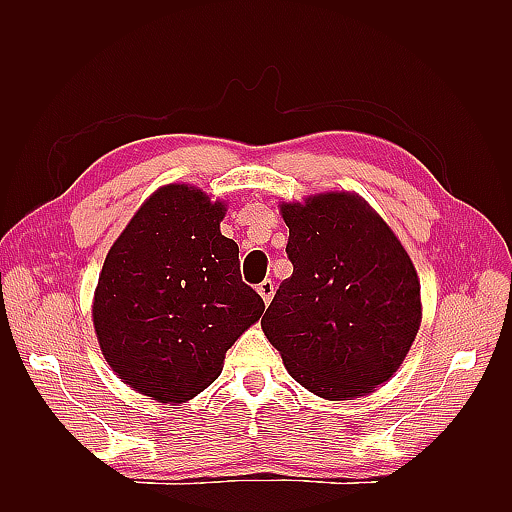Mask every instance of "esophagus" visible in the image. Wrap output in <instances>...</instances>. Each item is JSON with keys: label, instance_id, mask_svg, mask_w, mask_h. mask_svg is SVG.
Segmentation results:
<instances>
[{"label": "esophagus", "instance_id": "obj_1", "mask_svg": "<svg viewBox=\"0 0 512 512\" xmlns=\"http://www.w3.org/2000/svg\"><path fill=\"white\" fill-rule=\"evenodd\" d=\"M273 292H275V286H273L271 280H265V282L258 284V294H260L262 301H265V303H271Z\"/></svg>", "mask_w": 512, "mask_h": 512}]
</instances>
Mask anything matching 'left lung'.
<instances>
[{
	"label": "left lung",
	"mask_w": 512,
	"mask_h": 512,
	"mask_svg": "<svg viewBox=\"0 0 512 512\" xmlns=\"http://www.w3.org/2000/svg\"><path fill=\"white\" fill-rule=\"evenodd\" d=\"M292 275L262 316L292 378L324 399L371 393L406 359L421 324L410 256L359 196L282 205Z\"/></svg>",
	"instance_id": "left-lung-1"
}]
</instances>
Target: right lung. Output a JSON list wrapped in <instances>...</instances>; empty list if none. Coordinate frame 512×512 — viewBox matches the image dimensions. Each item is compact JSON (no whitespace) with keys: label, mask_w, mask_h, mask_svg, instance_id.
<instances>
[{"label":"right lung","mask_w":512,"mask_h":512,"mask_svg":"<svg viewBox=\"0 0 512 512\" xmlns=\"http://www.w3.org/2000/svg\"><path fill=\"white\" fill-rule=\"evenodd\" d=\"M224 205L188 185L158 190L108 252L94 299L100 348L115 374L162 404L196 397L265 301L241 280Z\"/></svg>","instance_id":"right-lung-1"}]
</instances>
